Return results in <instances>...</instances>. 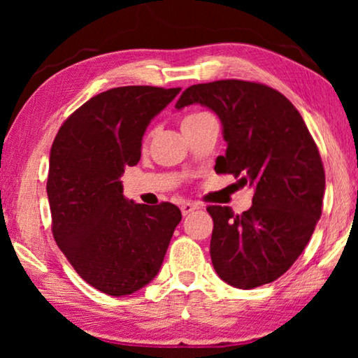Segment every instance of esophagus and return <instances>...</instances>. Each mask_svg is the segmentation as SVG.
Wrapping results in <instances>:
<instances>
[{
    "instance_id": "obj_1",
    "label": "esophagus",
    "mask_w": 358,
    "mask_h": 358,
    "mask_svg": "<svg viewBox=\"0 0 358 358\" xmlns=\"http://www.w3.org/2000/svg\"><path fill=\"white\" fill-rule=\"evenodd\" d=\"M200 205L197 203H190V202H184L182 205H180V212H182V215L185 217V215H190L192 212H195V210H199Z\"/></svg>"
}]
</instances>
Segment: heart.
Wrapping results in <instances>:
<instances>
[{
  "instance_id": "heart-1",
  "label": "heart",
  "mask_w": 358,
  "mask_h": 358,
  "mask_svg": "<svg viewBox=\"0 0 358 358\" xmlns=\"http://www.w3.org/2000/svg\"><path fill=\"white\" fill-rule=\"evenodd\" d=\"M207 115L208 114H205V112H192V114L185 115V119H184L182 124H187V122H194V120H197V119H202V117H207Z\"/></svg>"
}]
</instances>
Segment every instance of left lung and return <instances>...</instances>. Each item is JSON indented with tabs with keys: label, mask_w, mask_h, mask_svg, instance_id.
I'll return each mask as SVG.
<instances>
[{
	"label": "left lung",
	"mask_w": 358,
	"mask_h": 358,
	"mask_svg": "<svg viewBox=\"0 0 358 358\" xmlns=\"http://www.w3.org/2000/svg\"><path fill=\"white\" fill-rule=\"evenodd\" d=\"M200 104L223 125L227 153L215 171L254 187L251 208L210 205V256L229 285L249 290L277 280L310 241L322 212L324 168L317 146L295 106L261 83L220 80L194 85L176 109Z\"/></svg>",
	"instance_id": "1"
}]
</instances>
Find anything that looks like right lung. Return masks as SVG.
<instances>
[{
	"label": "right lung",
	"instance_id": "1",
	"mask_svg": "<svg viewBox=\"0 0 358 358\" xmlns=\"http://www.w3.org/2000/svg\"><path fill=\"white\" fill-rule=\"evenodd\" d=\"M180 87L122 86L76 109L58 130L48 161L53 238L83 280L110 296L130 295L159 272L180 210L124 197L120 176Z\"/></svg>",
	"mask_w": 358,
	"mask_h": 358
}]
</instances>
